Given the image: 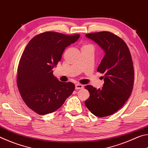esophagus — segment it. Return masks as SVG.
Segmentation results:
<instances>
[{
	"mask_svg": "<svg viewBox=\"0 0 148 148\" xmlns=\"http://www.w3.org/2000/svg\"><path fill=\"white\" fill-rule=\"evenodd\" d=\"M84 87V86L82 84H76L75 85V88L76 89H82Z\"/></svg>",
	"mask_w": 148,
	"mask_h": 148,
	"instance_id": "esophagus-1",
	"label": "esophagus"
}]
</instances>
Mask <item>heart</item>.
I'll return each instance as SVG.
<instances>
[{
    "label": "heart",
    "mask_w": 148,
    "mask_h": 148,
    "mask_svg": "<svg viewBox=\"0 0 148 148\" xmlns=\"http://www.w3.org/2000/svg\"><path fill=\"white\" fill-rule=\"evenodd\" d=\"M88 46H89V45H85V46H84L83 47H88Z\"/></svg>",
    "instance_id": "heart-1"
}]
</instances>
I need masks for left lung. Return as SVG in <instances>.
Masks as SVG:
<instances>
[{
    "mask_svg": "<svg viewBox=\"0 0 148 148\" xmlns=\"http://www.w3.org/2000/svg\"><path fill=\"white\" fill-rule=\"evenodd\" d=\"M86 36L98 44L105 55L97 69L104 74L103 87H85L90 93L85 104L95 116H108L121 108L131 95L134 79L131 55L126 43L112 32H93Z\"/></svg>",
    "mask_w": 148,
    "mask_h": 148,
    "instance_id": "obj_1",
    "label": "left lung"
}]
</instances>
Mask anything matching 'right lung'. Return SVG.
<instances>
[{"instance_id": "1", "label": "right lung", "mask_w": 148, "mask_h": 148, "mask_svg": "<svg viewBox=\"0 0 148 148\" xmlns=\"http://www.w3.org/2000/svg\"><path fill=\"white\" fill-rule=\"evenodd\" d=\"M79 34L45 32L32 38L25 49L17 68V85L27 106L40 115L62 106L74 91L72 82H61L53 74L65 48Z\"/></svg>"}]
</instances>
